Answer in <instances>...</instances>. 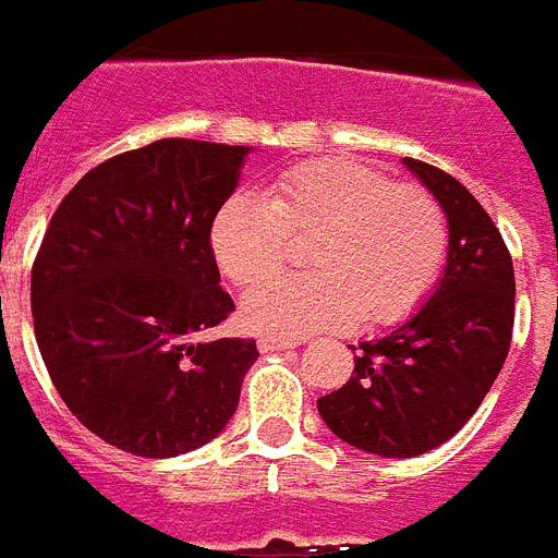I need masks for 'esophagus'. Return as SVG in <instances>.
<instances>
[{
	"label": "esophagus",
	"instance_id": "34e87169",
	"mask_svg": "<svg viewBox=\"0 0 558 558\" xmlns=\"http://www.w3.org/2000/svg\"><path fill=\"white\" fill-rule=\"evenodd\" d=\"M260 351H283V349H294L298 340L292 337H260Z\"/></svg>",
	"mask_w": 558,
	"mask_h": 558
}]
</instances>
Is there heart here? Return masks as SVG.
<instances>
[{
    "mask_svg": "<svg viewBox=\"0 0 558 558\" xmlns=\"http://www.w3.org/2000/svg\"><path fill=\"white\" fill-rule=\"evenodd\" d=\"M308 236L301 279L270 281L288 238ZM215 264L235 287H255L243 320L257 331L308 335L360 323L388 329L428 301L446 269V209L420 184H391L372 163L317 158L289 167L264 198L235 192L209 223Z\"/></svg>",
    "mask_w": 558,
    "mask_h": 558,
    "instance_id": "1",
    "label": "heart"
}]
</instances>
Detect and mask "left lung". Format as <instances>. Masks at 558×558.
<instances>
[{
	"label": "left lung",
	"mask_w": 558,
	"mask_h": 558,
	"mask_svg": "<svg viewBox=\"0 0 558 558\" xmlns=\"http://www.w3.org/2000/svg\"><path fill=\"white\" fill-rule=\"evenodd\" d=\"M405 167L448 215L446 275L409 323L360 343L354 377L317 400L337 437L380 457H420L451 439L502 372L513 337L517 280L490 215L439 167Z\"/></svg>",
	"instance_id": "left-lung-1"
}]
</instances>
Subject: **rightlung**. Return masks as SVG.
Listing matches in <instances>:
<instances>
[{
    "label": "right lung",
    "mask_w": 558,
    "mask_h": 558,
    "mask_svg": "<svg viewBox=\"0 0 558 558\" xmlns=\"http://www.w3.org/2000/svg\"><path fill=\"white\" fill-rule=\"evenodd\" d=\"M243 156L190 138L128 149L64 195L41 238L31 271L41 360L78 423L121 451L178 457L235 414L257 345L207 337L235 312L209 223Z\"/></svg>",
    "instance_id": "right-lung-1"
}]
</instances>
